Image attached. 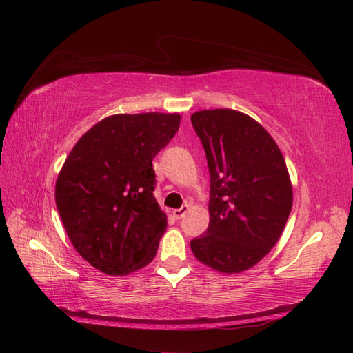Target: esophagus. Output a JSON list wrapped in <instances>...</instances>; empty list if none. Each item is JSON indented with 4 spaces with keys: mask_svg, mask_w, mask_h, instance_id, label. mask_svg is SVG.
Instances as JSON below:
<instances>
[{
    "mask_svg": "<svg viewBox=\"0 0 353 353\" xmlns=\"http://www.w3.org/2000/svg\"><path fill=\"white\" fill-rule=\"evenodd\" d=\"M190 211V206L188 205H183L182 208H179V209H174V211H172V215H174V219L176 220H181L182 216H185V214Z\"/></svg>",
    "mask_w": 353,
    "mask_h": 353,
    "instance_id": "esophagus-1",
    "label": "esophagus"
}]
</instances>
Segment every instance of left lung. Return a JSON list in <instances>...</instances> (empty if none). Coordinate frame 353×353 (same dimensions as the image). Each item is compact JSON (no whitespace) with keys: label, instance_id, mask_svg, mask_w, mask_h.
<instances>
[{"label":"left lung","instance_id":"left-lung-1","mask_svg":"<svg viewBox=\"0 0 353 353\" xmlns=\"http://www.w3.org/2000/svg\"><path fill=\"white\" fill-rule=\"evenodd\" d=\"M191 123L211 172L209 226L191 250L215 272L238 274L282 235L292 208L287 163L272 134L243 112L199 110Z\"/></svg>","mask_w":353,"mask_h":353}]
</instances>
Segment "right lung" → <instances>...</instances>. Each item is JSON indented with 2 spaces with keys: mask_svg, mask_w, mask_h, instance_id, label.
Masks as SVG:
<instances>
[{
  "mask_svg": "<svg viewBox=\"0 0 353 353\" xmlns=\"http://www.w3.org/2000/svg\"><path fill=\"white\" fill-rule=\"evenodd\" d=\"M181 125L179 114H117L92 125L66 157L56 205L71 244L109 276L148 265L167 229L153 196V157Z\"/></svg>",
  "mask_w": 353,
  "mask_h": 353,
  "instance_id": "obj_1",
  "label": "right lung"
}]
</instances>
